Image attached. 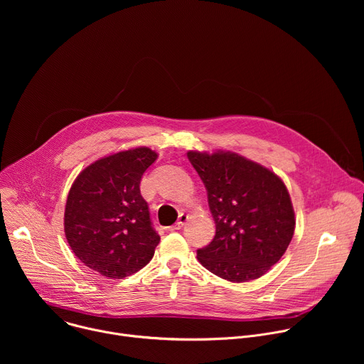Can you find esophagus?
Returning <instances> with one entry per match:
<instances>
[{"label": "esophagus", "instance_id": "esophagus-1", "mask_svg": "<svg viewBox=\"0 0 364 364\" xmlns=\"http://www.w3.org/2000/svg\"><path fill=\"white\" fill-rule=\"evenodd\" d=\"M188 220V216L187 215H184V213H181L180 216H178V220L173 225V228H171V230H180L184 225H186V222Z\"/></svg>", "mask_w": 364, "mask_h": 364}]
</instances>
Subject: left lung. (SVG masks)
<instances>
[{"mask_svg": "<svg viewBox=\"0 0 364 364\" xmlns=\"http://www.w3.org/2000/svg\"><path fill=\"white\" fill-rule=\"evenodd\" d=\"M200 176L216 225L213 240L197 249L198 262L230 282L265 275L285 253L295 229L282 180L235 152H187Z\"/></svg>", "mask_w": 364, "mask_h": 364, "instance_id": "8db88e82", "label": "left lung"}]
</instances>
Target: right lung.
I'll return each instance as SVG.
<instances>
[{"instance_id":"obj_1","label":"right lung","mask_w":364,"mask_h":364,"mask_svg":"<svg viewBox=\"0 0 364 364\" xmlns=\"http://www.w3.org/2000/svg\"><path fill=\"white\" fill-rule=\"evenodd\" d=\"M157 160L146 146L121 151L86 167L70 187L65 233L77 259L103 277L122 279L142 269L160 236L139 184Z\"/></svg>"}]
</instances>
